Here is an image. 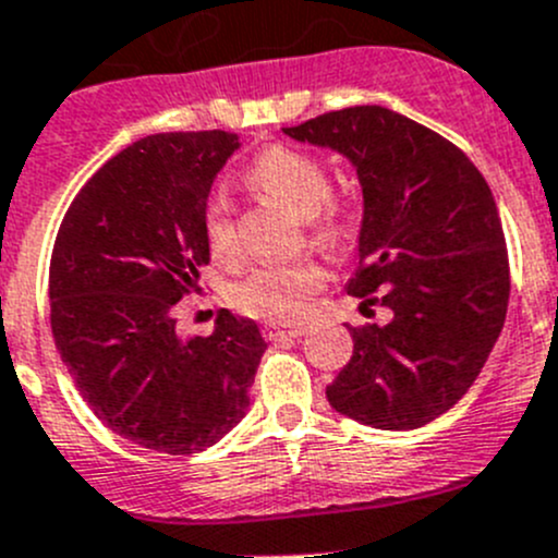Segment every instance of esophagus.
Masks as SVG:
<instances>
[{
  "label": "esophagus",
  "mask_w": 558,
  "mask_h": 558,
  "mask_svg": "<svg viewBox=\"0 0 558 558\" xmlns=\"http://www.w3.org/2000/svg\"><path fill=\"white\" fill-rule=\"evenodd\" d=\"M305 332H307L305 327H280V324H267V327H264V338H267V340L302 338Z\"/></svg>",
  "instance_id": "34e87169"
}]
</instances>
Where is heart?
<instances>
[{
  "instance_id": "heart-1",
  "label": "heart",
  "mask_w": 558,
  "mask_h": 558,
  "mask_svg": "<svg viewBox=\"0 0 558 558\" xmlns=\"http://www.w3.org/2000/svg\"><path fill=\"white\" fill-rule=\"evenodd\" d=\"M247 185L300 215L311 231V240L318 245H338L349 231V213L340 204L329 202L332 182L327 166L316 155L283 144L264 149L247 169ZM204 240L215 262L231 264L240 258L234 209L223 193L209 196L204 207ZM322 280V267L311 258L267 264L236 280L229 300L245 316L291 324L305 318L311 311L313 294Z\"/></svg>"
}]
</instances>
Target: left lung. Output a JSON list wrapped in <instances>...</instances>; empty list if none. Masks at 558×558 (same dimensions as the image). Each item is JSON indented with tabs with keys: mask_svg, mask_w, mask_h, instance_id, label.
<instances>
[{
	"mask_svg": "<svg viewBox=\"0 0 558 558\" xmlns=\"http://www.w3.org/2000/svg\"><path fill=\"white\" fill-rule=\"evenodd\" d=\"M343 155L362 185L360 311L387 324L349 327L354 354L327 387L335 411L381 430L423 428L483 371L507 316L510 264L488 182L425 124L354 106L283 128Z\"/></svg>",
	"mask_w": 558,
	"mask_h": 558,
	"instance_id": "left-lung-1",
	"label": "left lung"
}]
</instances>
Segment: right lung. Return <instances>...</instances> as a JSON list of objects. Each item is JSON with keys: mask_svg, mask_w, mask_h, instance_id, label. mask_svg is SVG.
Wrapping results in <instances>:
<instances>
[{"mask_svg": "<svg viewBox=\"0 0 558 558\" xmlns=\"http://www.w3.org/2000/svg\"><path fill=\"white\" fill-rule=\"evenodd\" d=\"M236 133H158L108 160L70 204L53 242L51 332L81 398L122 439L191 456L247 414L258 324L218 313L180 338L177 302L209 264L204 207Z\"/></svg>", "mask_w": 558, "mask_h": 558, "instance_id": "add662e5", "label": "right lung"}]
</instances>
